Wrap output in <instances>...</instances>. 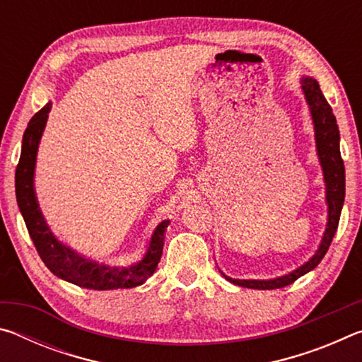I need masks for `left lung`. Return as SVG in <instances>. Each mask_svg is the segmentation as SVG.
Wrapping results in <instances>:
<instances>
[{
    "label": "left lung",
    "instance_id": "left-lung-1",
    "mask_svg": "<svg viewBox=\"0 0 362 362\" xmlns=\"http://www.w3.org/2000/svg\"><path fill=\"white\" fill-rule=\"evenodd\" d=\"M302 83V93L305 95L306 105L310 108L311 121H313L315 127V142H316V151L317 159H320L322 175H324V185H326V204H327V223L326 230L322 233L321 243L317 246L316 252L306 260L303 265L292 269L291 273L283 274V276L269 278V279H235L226 276V274L220 269L223 278L230 283L247 287V289H279V287L289 286L293 281H297L300 276L310 273L315 269L322 257L326 255L327 249L332 243V238L339 226L343 201H345V166H343L341 156H340V132L339 126H337V119L332 113V108L324 97L322 90L320 88V83L311 76H302L300 79Z\"/></svg>",
    "mask_w": 362,
    "mask_h": 362
}]
</instances>
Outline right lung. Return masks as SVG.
<instances>
[{
  "instance_id": "right-lung-1",
  "label": "right lung",
  "mask_w": 362,
  "mask_h": 362,
  "mask_svg": "<svg viewBox=\"0 0 362 362\" xmlns=\"http://www.w3.org/2000/svg\"><path fill=\"white\" fill-rule=\"evenodd\" d=\"M51 102H47L32 119H30L22 139L21 159L16 169V198L23 220H25L30 238L33 240L36 250L45 262V265L66 283L76 284L84 289L113 291L131 289L144 284L158 267L161 259L164 235H166L169 220H163L153 230L146 250L136 263L127 267H112L99 263L93 259H86L70 246L57 240L46 223V218L40 209L38 198L35 192V169L36 155L45 132Z\"/></svg>"
}]
</instances>
